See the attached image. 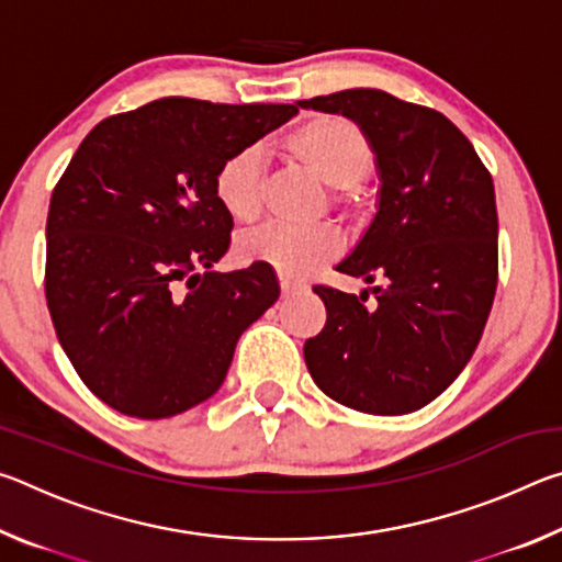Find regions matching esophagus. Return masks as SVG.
Segmentation results:
<instances>
[{
  "label": "esophagus",
  "mask_w": 562,
  "mask_h": 562,
  "mask_svg": "<svg viewBox=\"0 0 562 562\" xmlns=\"http://www.w3.org/2000/svg\"><path fill=\"white\" fill-rule=\"evenodd\" d=\"M302 288V284L300 282H292L290 278H280V290H282V294H284V297H288V294L290 292H294V290H300Z\"/></svg>",
  "instance_id": "esophagus-1"
}]
</instances>
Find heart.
Listing matches in <instances>:
<instances>
[{
    "mask_svg": "<svg viewBox=\"0 0 562 562\" xmlns=\"http://www.w3.org/2000/svg\"><path fill=\"white\" fill-rule=\"evenodd\" d=\"M282 150L300 168L327 186V205L341 221L359 225L369 215L367 176L376 150L364 128L341 113H312L282 138ZM268 170L258 148H237L215 170L217 205L235 223L258 221L268 201ZM339 237L329 227L265 225L245 233L237 250L245 260L265 262L288 278L319 270L339 255Z\"/></svg>",
    "mask_w": 562,
    "mask_h": 562,
    "instance_id": "obj_1",
    "label": "heart"
}]
</instances>
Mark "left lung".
Masks as SVG:
<instances>
[{
    "instance_id": "left-lung-1",
    "label": "left lung",
    "mask_w": 562,
    "mask_h": 562,
    "mask_svg": "<svg viewBox=\"0 0 562 562\" xmlns=\"http://www.w3.org/2000/svg\"><path fill=\"white\" fill-rule=\"evenodd\" d=\"M300 106L355 119L382 178L374 223L337 268L376 282V302L315 284L327 322L304 341V361L339 404L379 416L416 412L469 364L496 297L493 178L471 140L422 103L347 89Z\"/></svg>"
}]
</instances>
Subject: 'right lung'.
Masks as SVG:
<instances>
[{
    "label": "right lung",
    "mask_w": 562,
    "mask_h": 562,
    "mask_svg": "<svg viewBox=\"0 0 562 562\" xmlns=\"http://www.w3.org/2000/svg\"><path fill=\"white\" fill-rule=\"evenodd\" d=\"M294 113L168 97L103 119L76 148L46 217L44 294L76 374L111 408L168 418L205 402L280 297L265 262L211 270L233 231L213 178Z\"/></svg>",
    "instance_id": "obj_1"
}]
</instances>
